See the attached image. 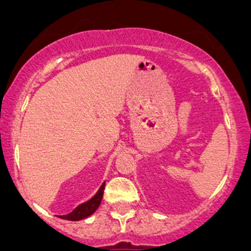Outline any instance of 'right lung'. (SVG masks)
Here are the masks:
<instances>
[{
	"label": "right lung",
	"instance_id": "add662e5",
	"mask_svg": "<svg viewBox=\"0 0 251 251\" xmlns=\"http://www.w3.org/2000/svg\"><path fill=\"white\" fill-rule=\"evenodd\" d=\"M104 186L105 183H103L102 187L100 188V191L97 192V194H96L91 201H88L87 203L78 205L74 211L70 212V214L68 215H63V216H60V219L69 220V221H78V220H82L85 219V217H88L90 215H92L93 212L98 209L100 201H102L103 193H104Z\"/></svg>",
	"mask_w": 251,
	"mask_h": 251
}]
</instances>
